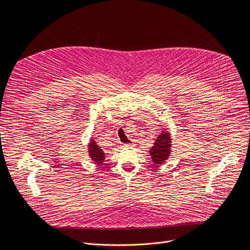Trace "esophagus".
Returning <instances> with one entry per match:
<instances>
[{
    "mask_svg": "<svg viewBox=\"0 0 250 250\" xmlns=\"http://www.w3.org/2000/svg\"><path fill=\"white\" fill-rule=\"evenodd\" d=\"M124 146H125V147H131V146H132V145H130V144H126V145H125Z\"/></svg>",
    "mask_w": 250,
    "mask_h": 250,
    "instance_id": "34e87169",
    "label": "esophagus"
}]
</instances>
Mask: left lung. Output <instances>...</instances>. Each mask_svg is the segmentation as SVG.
<instances>
[{"label": "left lung", "instance_id": "1", "mask_svg": "<svg viewBox=\"0 0 250 250\" xmlns=\"http://www.w3.org/2000/svg\"><path fill=\"white\" fill-rule=\"evenodd\" d=\"M171 151V137L167 130L161 132L155 139L154 146L150 148L149 153L154 164H162L168 159Z\"/></svg>", "mask_w": 250, "mask_h": 250}]
</instances>
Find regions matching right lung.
I'll return each mask as SVG.
<instances>
[{"label": "right lung", "instance_id": "1", "mask_svg": "<svg viewBox=\"0 0 250 250\" xmlns=\"http://www.w3.org/2000/svg\"><path fill=\"white\" fill-rule=\"evenodd\" d=\"M89 155L92 158V160L96 164H101L103 163L104 159V153L103 150L98 146V145L95 142V140L91 139V142L89 144Z\"/></svg>", "mask_w": 250, "mask_h": 250}]
</instances>
